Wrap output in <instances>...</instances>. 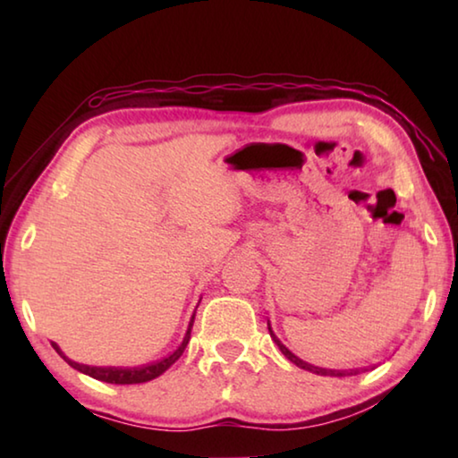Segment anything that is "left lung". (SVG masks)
I'll use <instances>...</instances> for the list:
<instances>
[{"label": "left lung", "mask_w": 458, "mask_h": 458, "mask_svg": "<svg viewBox=\"0 0 458 458\" xmlns=\"http://www.w3.org/2000/svg\"><path fill=\"white\" fill-rule=\"evenodd\" d=\"M268 331H270V337H273V341H275V344L278 345V350H281V352L284 353V358H289V360L294 363V366L301 368V369L313 371V374H317V376H333V377H341V376H353V374H358V369H325V368L311 366V363L303 361L301 358H297V355H294L293 352L286 350V347L281 344V341H278V337H276L275 333H273V329H270V323H268Z\"/></svg>", "instance_id": "left-lung-1"}]
</instances>
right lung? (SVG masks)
<instances>
[{
	"instance_id": "add662e5",
	"label": "right lung",
	"mask_w": 458,
	"mask_h": 458,
	"mask_svg": "<svg viewBox=\"0 0 458 458\" xmlns=\"http://www.w3.org/2000/svg\"><path fill=\"white\" fill-rule=\"evenodd\" d=\"M191 325H193V317L190 321V327L188 333H185V337L182 341V345L177 347V350L167 355V358L155 361V363H147V366L141 368H95V366H84V363H76L72 360H68L64 353L60 352V347L56 344H52L54 350L58 352V355L64 361H68V366H72L74 369L82 371V374H87L95 379H100V382H106V384H143V382H149V379H155L157 376L164 374L167 368H172L174 363L180 360V355L183 353L185 345H188L190 341V333H191Z\"/></svg>"
}]
</instances>
